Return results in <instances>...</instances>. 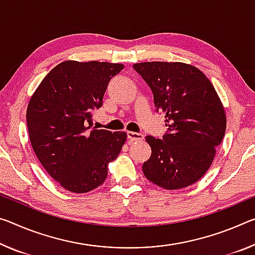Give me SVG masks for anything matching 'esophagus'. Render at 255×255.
<instances>
[{
    "label": "esophagus",
    "mask_w": 255,
    "mask_h": 255,
    "mask_svg": "<svg viewBox=\"0 0 255 255\" xmlns=\"http://www.w3.org/2000/svg\"><path fill=\"white\" fill-rule=\"evenodd\" d=\"M127 137L129 140H132V142H139L144 138V135L140 134V132H135V131H127Z\"/></svg>",
    "instance_id": "obj_1"
}]
</instances>
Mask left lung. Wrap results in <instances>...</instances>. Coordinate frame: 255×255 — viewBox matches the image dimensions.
I'll return each instance as SVG.
<instances>
[{
    "instance_id": "obj_1",
    "label": "left lung",
    "mask_w": 255,
    "mask_h": 255,
    "mask_svg": "<svg viewBox=\"0 0 255 255\" xmlns=\"http://www.w3.org/2000/svg\"><path fill=\"white\" fill-rule=\"evenodd\" d=\"M134 69L151 88L156 112H164L165 134L146 136L152 154L144 176L165 189L192 185L208 171L226 131V116L211 82L181 62H143Z\"/></svg>"
}]
</instances>
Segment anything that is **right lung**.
<instances>
[{"label":"right lung","mask_w":255,"mask_h":255,"mask_svg":"<svg viewBox=\"0 0 255 255\" xmlns=\"http://www.w3.org/2000/svg\"><path fill=\"white\" fill-rule=\"evenodd\" d=\"M120 63L64 61L39 84L27 109L31 146L52 178L74 193L102 185L108 163L126 142L125 131L93 127V112L103 106Z\"/></svg>","instance_id":"right-lung-1"}]
</instances>
